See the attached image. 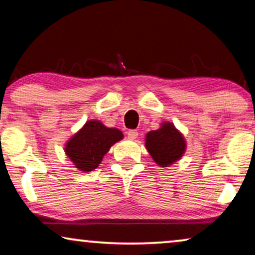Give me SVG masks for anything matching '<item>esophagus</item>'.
<instances>
[{"instance_id":"esophagus-1","label":"esophagus","mask_w":255,"mask_h":255,"mask_svg":"<svg viewBox=\"0 0 255 255\" xmlns=\"http://www.w3.org/2000/svg\"><path fill=\"white\" fill-rule=\"evenodd\" d=\"M138 137V131L135 130H130L128 132V138L130 139V140H135Z\"/></svg>"}]
</instances>
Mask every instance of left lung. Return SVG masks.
Segmentation results:
<instances>
[{"instance_id":"left-lung-1","label":"left lung","mask_w":255,"mask_h":255,"mask_svg":"<svg viewBox=\"0 0 255 255\" xmlns=\"http://www.w3.org/2000/svg\"><path fill=\"white\" fill-rule=\"evenodd\" d=\"M145 147L160 167H169L182 158L187 149L183 133L172 122L165 121L158 130L149 131L145 135Z\"/></svg>"}]
</instances>
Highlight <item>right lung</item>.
Instances as JSON below:
<instances>
[{"instance_id": "obj_1", "label": "right lung", "mask_w": 255, "mask_h": 255, "mask_svg": "<svg viewBox=\"0 0 255 255\" xmlns=\"http://www.w3.org/2000/svg\"><path fill=\"white\" fill-rule=\"evenodd\" d=\"M124 138L118 128H108L101 121L90 120L66 141L64 151L80 172H92L100 166L110 147Z\"/></svg>"}]
</instances>
